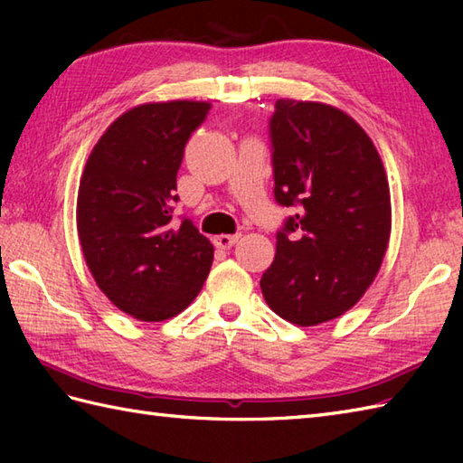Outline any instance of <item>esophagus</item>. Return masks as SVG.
<instances>
[{
  "label": "esophagus",
  "mask_w": 463,
  "mask_h": 463,
  "mask_svg": "<svg viewBox=\"0 0 463 463\" xmlns=\"http://www.w3.org/2000/svg\"><path fill=\"white\" fill-rule=\"evenodd\" d=\"M241 239V234H219V237H214V244L219 249H231L232 244H237Z\"/></svg>",
  "instance_id": "34e87169"
}]
</instances>
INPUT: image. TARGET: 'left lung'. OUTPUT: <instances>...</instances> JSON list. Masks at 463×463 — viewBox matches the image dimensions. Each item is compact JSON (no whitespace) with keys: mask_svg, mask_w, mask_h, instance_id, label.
<instances>
[{"mask_svg":"<svg viewBox=\"0 0 463 463\" xmlns=\"http://www.w3.org/2000/svg\"><path fill=\"white\" fill-rule=\"evenodd\" d=\"M270 141L274 199L298 213L277 232L262 297L280 318L317 326L376 279L392 229L388 176L366 131L326 103L279 99Z\"/></svg>","mask_w":463,"mask_h":463,"instance_id":"obj_1","label":"left lung"}]
</instances>
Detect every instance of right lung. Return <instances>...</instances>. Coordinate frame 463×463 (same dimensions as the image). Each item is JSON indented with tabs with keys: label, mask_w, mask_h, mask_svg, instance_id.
Returning <instances> with one entry per match:
<instances>
[{
	"label": "right lung",
	"mask_w": 463,
	"mask_h": 463,
	"mask_svg": "<svg viewBox=\"0 0 463 463\" xmlns=\"http://www.w3.org/2000/svg\"><path fill=\"white\" fill-rule=\"evenodd\" d=\"M211 103H143L125 111L97 141L77 194V234L97 287L141 322L183 312L209 277L211 241L183 219L176 173L184 145Z\"/></svg>",
	"instance_id": "right-lung-1"
}]
</instances>
